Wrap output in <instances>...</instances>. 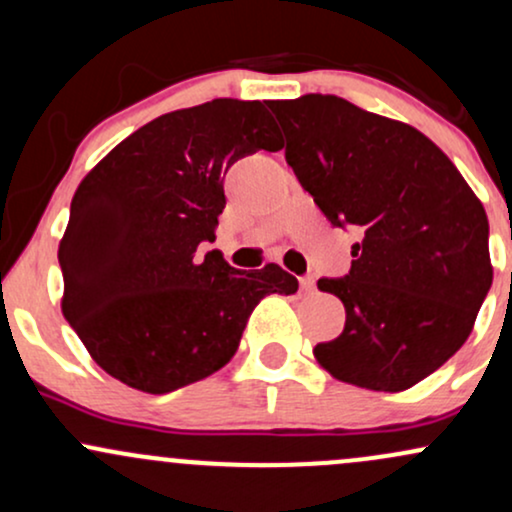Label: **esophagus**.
Wrapping results in <instances>:
<instances>
[{"label": "esophagus", "mask_w": 512, "mask_h": 512, "mask_svg": "<svg viewBox=\"0 0 512 512\" xmlns=\"http://www.w3.org/2000/svg\"><path fill=\"white\" fill-rule=\"evenodd\" d=\"M301 289L305 293H313L315 291V279H313V276H303V279H301Z\"/></svg>", "instance_id": "obj_1"}]
</instances>
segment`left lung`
Returning <instances> with one entry per match:
<instances>
[{"label": "left lung", "mask_w": 512, "mask_h": 512, "mask_svg": "<svg viewBox=\"0 0 512 512\" xmlns=\"http://www.w3.org/2000/svg\"><path fill=\"white\" fill-rule=\"evenodd\" d=\"M269 108L303 190L332 226L363 233L349 274L317 281L346 310L317 363L342 383L407 390L467 342L491 289L486 211L419 129L322 93Z\"/></svg>", "instance_id": "obj_1"}]
</instances>
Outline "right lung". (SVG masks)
Returning a JSON list of instances; mask_svg holds the SVG:
<instances>
[{
	"label": "right lung",
	"mask_w": 512,
	"mask_h": 512,
	"mask_svg": "<svg viewBox=\"0 0 512 512\" xmlns=\"http://www.w3.org/2000/svg\"><path fill=\"white\" fill-rule=\"evenodd\" d=\"M281 146L264 103L216 98L139 127L81 180L57 252L62 313L105 373L149 395L197 383L231 361L264 296L298 291L279 264L197 252L226 170Z\"/></svg>",
	"instance_id": "add662e5"
}]
</instances>
